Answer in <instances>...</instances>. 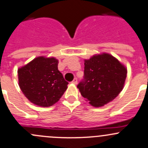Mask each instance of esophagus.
<instances>
[{"instance_id":"obj_1","label":"esophagus","mask_w":148,"mask_h":148,"mask_svg":"<svg viewBox=\"0 0 148 148\" xmlns=\"http://www.w3.org/2000/svg\"><path fill=\"white\" fill-rule=\"evenodd\" d=\"M72 83H73V84H75V85H76L77 83V79L76 78V77H75V78L73 79V80L72 81Z\"/></svg>"}]
</instances>
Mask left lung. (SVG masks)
Listing matches in <instances>:
<instances>
[{"label": "left lung", "mask_w": 148, "mask_h": 148, "mask_svg": "<svg viewBox=\"0 0 148 148\" xmlns=\"http://www.w3.org/2000/svg\"><path fill=\"white\" fill-rule=\"evenodd\" d=\"M84 65V81L77 87L91 106L102 107L123 90L127 71L116 58L103 53L85 59Z\"/></svg>", "instance_id": "1"}]
</instances>
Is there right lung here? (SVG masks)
Segmentation results:
<instances>
[{
  "instance_id": "right-lung-1",
  "label": "right lung",
  "mask_w": 148,
  "mask_h": 148,
  "mask_svg": "<svg viewBox=\"0 0 148 148\" xmlns=\"http://www.w3.org/2000/svg\"><path fill=\"white\" fill-rule=\"evenodd\" d=\"M58 65L56 58L39 56L18 68V85L29 101L47 108L60 100L68 83L58 69Z\"/></svg>"
}]
</instances>
